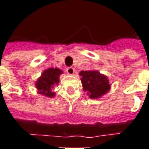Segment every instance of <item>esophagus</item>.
<instances>
[{"label": "esophagus", "mask_w": 149, "mask_h": 149, "mask_svg": "<svg viewBox=\"0 0 149 149\" xmlns=\"http://www.w3.org/2000/svg\"><path fill=\"white\" fill-rule=\"evenodd\" d=\"M74 69L72 68V67H69V68H67V69H66V72H68V74L69 75H72L73 73H74Z\"/></svg>", "instance_id": "1"}]
</instances>
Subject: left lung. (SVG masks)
I'll list each match as a JSON object with an SVG mask.
<instances>
[{"mask_svg": "<svg viewBox=\"0 0 149 149\" xmlns=\"http://www.w3.org/2000/svg\"><path fill=\"white\" fill-rule=\"evenodd\" d=\"M80 75L82 77L81 83L84 90L88 92L91 99L100 98L109 91L111 85L108 78L100 74V72L95 70L81 71Z\"/></svg>", "mask_w": 149, "mask_h": 149, "instance_id": "left-lung-1", "label": "left lung"}]
</instances>
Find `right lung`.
I'll list each match as a JSON object with an SVG mask.
<instances>
[{
  "mask_svg": "<svg viewBox=\"0 0 149 149\" xmlns=\"http://www.w3.org/2000/svg\"><path fill=\"white\" fill-rule=\"evenodd\" d=\"M62 71L58 68H50L43 72L40 78L35 83V86L38 90L39 94L44 95L47 97H54L55 93L51 91L54 84L59 82V76Z\"/></svg>",
  "mask_w": 149,
  "mask_h": 149,
  "instance_id": "add662e5",
  "label": "right lung"
}]
</instances>
